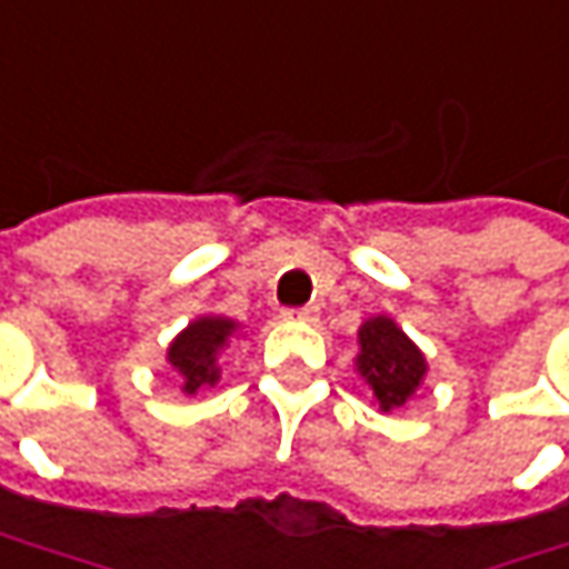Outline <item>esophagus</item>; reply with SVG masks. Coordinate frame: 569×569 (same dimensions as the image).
<instances>
[{"label":"esophagus","instance_id":"esophagus-1","mask_svg":"<svg viewBox=\"0 0 569 569\" xmlns=\"http://www.w3.org/2000/svg\"><path fill=\"white\" fill-rule=\"evenodd\" d=\"M286 318H292V321H316V309H312V306H306V309H289Z\"/></svg>","mask_w":569,"mask_h":569}]
</instances>
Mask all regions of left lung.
<instances>
[{
	"label": "left lung",
	"mask_w": 569,
	"mask_h": 569,
	"mask_svg": "<svg viewBox=\"0 0 569 569\" xmlns=\"http://www.w3.org/2000/svg\"><path fill=\"white\" fill-rule=\"evenodd\" d=\"M357 348L360 351L353 357V370L370 386L380 412L402 409L425 383V353L389 316L367 318L357 331Z\"/></svg>",
	"instance_id": "1"
}]
</instances>
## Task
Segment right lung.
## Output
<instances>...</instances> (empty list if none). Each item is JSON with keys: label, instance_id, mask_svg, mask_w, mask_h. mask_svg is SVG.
Segmentation results:
<instances>
[{"label": "right lung", "instance_id": "right-lung-1", "mask_svg": "<svg viewBox=\"0 0 569 569\" xmlns=\"http://www.w3.org/2000/svg\"><path fill=\"white\" fill-rule=\"evenodd\" d=\"M241 325L224 316H199L186 325L183 331L170 341L167 363L177 370L183 396L206 392L221 380V353L231 341H238Z\"/></svg>", "mask_w": 569, "mask_h": 569}]
</instances>
